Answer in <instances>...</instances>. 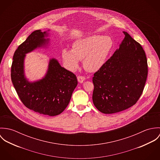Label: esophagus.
Returning <instances> with one entry per match:
<instances>
[{"label":"esophagus","instance_id":"1","mask_svg":"<svg viewBox=\"0 0 160 160\" xmlns=\"http://www.w3.org/2000/svg\"><path fill=\"white\" fill-rule=\"evenodd\" d=\"M85 80V78H84V76H81V75H79V76H78V82H80V83H82V82H84V81Z\"/></svg>","mask_w":160,"mask_h":160}]
</instances>
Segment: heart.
<instances>
[{"label": "heart", "mask_w": 160, "mask_h": 160, "mask_svg": "<svg viewBox=\"0 0 160 160\" xmlns=\"http://www.w3.org/2000/svg\"><path fill=\"white\" fill-rule=\"evenodd\" d=\"M113 47V41L110 37L93 35L75 41L71 51L63 49L62 58L71 70L77 68L79 60L84 59V68L89 72H95L105 65Z\"/></svg>", "instance_id": "obj_1"}]
</instances>
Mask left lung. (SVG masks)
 Returning a JSON list of instances; mask_svg holds the SVG:
<instances>
[{"mask_svg": "<svg viewBox=\"0 0 160 160\" xmlns=\"http://www.w3.org/2000/svg\"><path fill=\"white\" fill-rule=\"evenodd\" d=\"M119 48L93 74L92 100L102 113L125 110L137 103L148 75L147 57L142 46L127 32Z\"/></svg>", "mask_w": 160, "mask_h": 160, "instance_id": "1", "label": "left lung"}]
</instances>
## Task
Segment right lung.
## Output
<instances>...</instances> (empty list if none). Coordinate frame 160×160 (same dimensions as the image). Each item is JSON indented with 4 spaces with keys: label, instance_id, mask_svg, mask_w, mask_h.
I'll return each instance as SVG.
<instances>
[{
    "label": "right lung",
    "instance_id": "obj_1",
    "mask_svg": "<svg viewBox=\"0 0 160 160\" xmlns=\"http://www.w3.org/2000/svg\"><path fill=\"white\" fill-rule=\"evenodd\" d=\"M46 32H32L15 52L11 67V79L23 105L40 114L56 116L62 113L78 85L76 75L62 67L55 59L50 60L47 73L42 79L29 82L24 75L25 53L46 44Z\"/></svg>",
    "mask_w": 160,
    "mask_h": 160
}]
</instances>
